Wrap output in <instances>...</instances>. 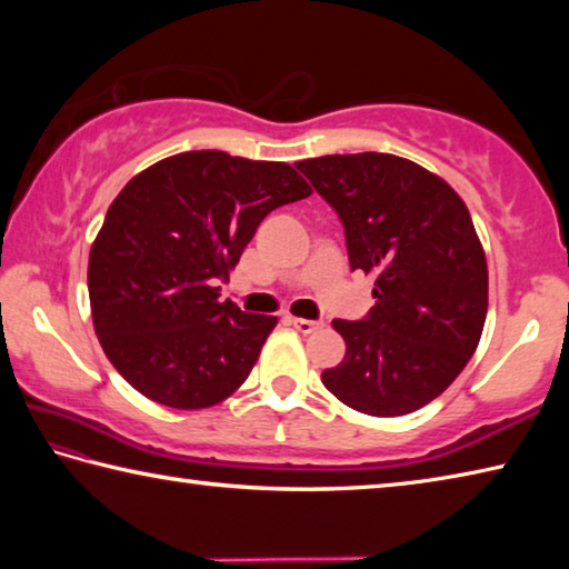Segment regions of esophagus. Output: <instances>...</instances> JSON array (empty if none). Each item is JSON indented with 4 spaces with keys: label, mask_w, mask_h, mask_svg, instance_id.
Segmentation results:
<instances>
[{
    "label": "esophagus",
    "mask_w": 569,
    "mask_h": 569,
    "mask_svg": "<svg viewBox=\"0 0 569 569\" xmlns=\"http://www.w3.org/2000/svg\"><path fill=\"white\" fill-rule=\"evenodd\" d=\"M288 323L293 326L296 331H301V333H313V331H319L321 329V321H308V319H288Z\"/></svg>",
    "instance_id": "34e87169"
}]
</instances>
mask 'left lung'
<instances>
[{"instance_id": "left-lung-1", "label": "left lung", "mask_w": 569, "mask_h": 569, "mask_svg": "<svg viewBox=\"0 0 569 569\" xmlns=\"http://www.w3.org/2000/svg\"><path fill=\"white\" fill-rule=\"evenodd\" d=\"M296 168L339 213L351 271L373 276L377 298L363 321H333L346 356L321 373L323 387L369 417L427 407L477 351L487 319V258L465 200L389 152Z\"/></svg>"}]
</instances>
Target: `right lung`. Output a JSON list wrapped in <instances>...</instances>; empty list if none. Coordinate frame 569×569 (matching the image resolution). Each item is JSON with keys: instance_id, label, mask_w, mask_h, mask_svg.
I'll return each instance as SVG.
<instances>
[{"instance_id": "add662e5", "label": "right lung", "mask_w": 569, "mask_h": 569, "mask_svg": "<svg viewBox=\"0 0 569 569\" xmlns=\"http://www.w3.org/2000/svg\"><path fill=\"white\" fill-rule=\"evenodd\" d=\"M288 162L190 150L138 172L90 248L100 346L142 397L172 409L226 401L248 379L276 316L220 301L271 210L311 196Z\"/></svg>"}]
</instances>
